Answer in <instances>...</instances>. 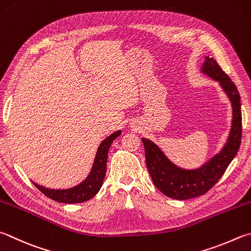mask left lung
I'll return each instance as SVG.
<instances>
[{"instance_id": "obj_1", "label": "left lung", "mask_w": 251, "mask_h": 251, "mask_svg": "<svg viewBox=\"0 0 251 251\" xmlns=\"http://www.w3.org/2000/svg\"><path fill=\"white\" fill-rule=\"evenodd\" d=\"M203 72L221 83L233 105V124L228 141L222 151L198 170H183L176 167L150 140L143 138L146 165L153 184L165 195L176 200L200 197L211 190L224 175L235 158L241 143L240 95L237 86L218 65L215 59L206 57Z\"/></svg>"}]
</instances>
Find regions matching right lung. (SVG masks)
<instances>
[{
    "instance_id": "right-lung-1",
    "label": "right lung",
    "mask_w": 251,
    "mask_h": 251,
    "mask_svg": "<svg viewBox=\"0 0 251 251\" xmlns=\"http://www.w3.org/2000/svg\"><path fill=\"white\" fill-rule=\"evenodd\" d=\"M120 135L121 130L115 131V133L112 134L111 136H108L105 140L102 141V144L100 145V147L98 149L92 171H91L90 176L86 177V180L84 182H82L80 185L69 190H49L34 183L35 186L43 194L46 195L47 198L57 202L74 204L89 201V200L92 199L94 195L99 192L100 189H101L104 176H105L106 173L108 149H110L113 140L118 137Z\"/></svg>"
}]
</instances>
